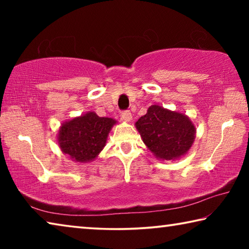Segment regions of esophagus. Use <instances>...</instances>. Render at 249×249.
Segmentation results:
<instances>
[{
    "label": "esophagus",
    "mask_w": 249,
    "mask_h": 249,
    "mask_svg": "<svg viewBox=\"0 0 249 249\" xmlns=\"http://www.w3.org/2000/svg\"><path fill=\"white\" fill-rule=\"evenodd\" d=\"M121 116H122V119H123L126 122L132 121V113H130L129 111H123V112H122Z\"/></svg>",
    "instance_id": "esophagus-1"
}]
</instances>
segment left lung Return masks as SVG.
Instances as JSON below:
<instances>
[{"instance_id":"obj_1","label":"left lung","mask_w":249,"mask_h":249,"mask_svg":"<svg viewBox=\"0 0 249 249\" xmlns=\"http://www.w3.org/2000/svg\"><path fill=\"white\" fill-rule=\"evenodd\" d=\"M136 128L151 153L162 160L187 154L196 137V127L188 116L159 105H151L136 122Z\"/></svg>"}]
</instances>
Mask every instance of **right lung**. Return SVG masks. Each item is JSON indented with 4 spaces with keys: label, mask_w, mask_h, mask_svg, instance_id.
<instances>
[{
    "label": "right lung",
    "mask_w": 249,
    "mask_h": 249,
    "mask_svg": "<svg viewBox=\"0 0 249 249\" xmlns=\"http://www.w3.org/2000/svg\"><path fill=\"white\" fill-rule=\"evenodd\" d=\"M114 124L113 119L100 117L94 112L75 117L62 124L58 134L59 146L73 160L88 162L103 149Z\"/></svg>",
    "instance_id": "1"
}]
</instances>
